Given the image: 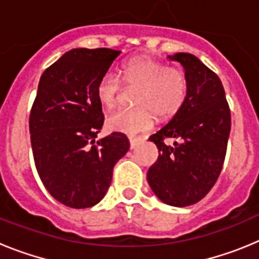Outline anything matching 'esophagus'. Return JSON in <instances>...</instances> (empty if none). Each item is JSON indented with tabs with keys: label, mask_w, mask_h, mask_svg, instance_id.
I'll list each match as a JSON object with an SVG mask.
<instances>
[{
	"label": "esophagus",
	"mask_w": 259,
	"mask_h": 259,
	"mask_svg": "<svg viewBox=\"0 0 259 259\" xmlns=\"http://www.w3.org/2000/svg\"><path fill=\"white\" fill-rule=\"evenodd\" d=\"M141 143H143V139H140V137H136V139H130V148H131V149H136L137 146L140 145Z\"/></svg>",
	"instance_id": "34e87169"
}]
</instances>
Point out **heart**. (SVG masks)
<instances>
[{
    "label": "heart",
    "mask_w": 259,
    "mask_h": 259,
    "mask_svg": "<svg viewBox=\"0 0 259 259\" xmlns=\"http://www.w3.org/2000/svg\"><path fill=\"white\" fill-rule=\"evenodd\" d=\"M124 83L139 88L131 110H118L110 114L106 125L110 131L134 136L148 131L154 123V115L170 119L180 109L187 97V79L176 68L166 67L149 56L128 59L120 70ZM122 83L118 75L106 72L98 80L96 96L105 107H113L118 101Z\"/></svg>",
    "instance_id": "heart-1"
}]
</instances>
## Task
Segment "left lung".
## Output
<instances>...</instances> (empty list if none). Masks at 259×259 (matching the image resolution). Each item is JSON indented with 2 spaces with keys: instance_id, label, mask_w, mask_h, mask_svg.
Instances as JSON below:
<instances>
[{
  "instance_id": "8db88e82",
  "label": "left lung",
  "mask_w": 259,
  "mask_h": 259,
  "mask_svg": "<svg viewBox=\"0 0 259 259\" xmlns=\"http://www.w3.org/2000/svg\"><path fill=\"white\" fill-rule=\"evenodd\" d=\"M179 62L187 79V97L170 122L152 135L158 159L148 183L162 202L184 207L202 200L222 171L231 131V113L218 75L189 53L167 56ZM166 138H175L174 146Z\"/></svg>"
}]
</instances>
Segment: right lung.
<instances>
[{
	"mask_svg": "<svg viewBox=\"0 0 259 259\" xmlns=\"http://www.w3.org/2000/svg\"><path fill=\"white\" fill-rule=\"evenodd\" d=\"M120 53L72 49L40 77L29 115L33 159L48 192L72 209L95 206L105 197L114 166L130 149L119 132L96 140L104 124L96 88Z\"/></svg>",
	"mask_w": 259,
	"mask_h": 259,
	"instance_id": "obj_1",
	"label": "right lung"
}]
</instances>
